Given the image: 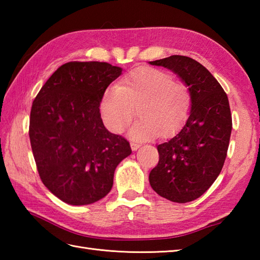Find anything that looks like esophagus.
<instances>
[{"label":"esophagus","mask_w":260,"mask_h":260,"mask_svg":"<svg viewBox=\"0 0 260 260\" xmlns=\"http://www.w3.org/2000/svg\"><path fill=\"white\" fill-rule=\"evenodd\" d=\"M140 146H141L140 143H137V142H131V147H132V150H133V151H136L137 148H140Z\"/></svg>","instance_id":"obj_1"}]
</instances>
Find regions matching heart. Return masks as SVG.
I'll return each instance as SVG.
<instances>
[{
	"label": "heart",
	"instance_id": "b5f03b06",
	"mask_svg": "<svg viewBox=\"0 0 260 260\" xmlns=\"http://www.w3.org/2000/svg\"><path fill=\"white\" fill-rule=\"evenodd\" d=\"M192 107V93L184 82L173 80L170 73L143 67L121 78L117 87L103 92L99 104L105 126L114 134H121L134 118L140 120L131 136L147 140L158 134H173L183 125Z\"/></svg>",
	"mask_w": 260,
	"mask_h": 260
}]
</instances>
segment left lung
<instances>
[{
	"label": "left lung",
	"mask_w": 260,
	"mask_h": 260,
	"mask_svg": "<svg viewBox=\"0 0 260 260\" xmlns=\"http://www.w3.org/2000/svg\"><path fill=\"white\" fill-rule=\"evenodd\" d=\"M174 71L190 88L192 107L185 125L157 145L159 159L148 179L152 189L170 201L201 197L218 178L227 156L233 118L227 93L209 70L185 56L150 62Z\"/></svg>",
	"instance_id": "1"
}]
</instances>
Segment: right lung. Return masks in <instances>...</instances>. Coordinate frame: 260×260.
I'll return each instance as SVG.
<instances>
[{"label": "right lung", "instance_id": "right-lung-1", "mask_svg": "<svg viewBox=\"0 0 260 260\" xmlns=\"http://www.w3.org/2000/svg\"><path fill=\"white\" fill-rule=\"evenodd\" d=\"M123 69L107 62L59 67L32 103L29 136L42 183L60 200L85 206L112 190L117 165L132 153L103 124L99 104Z\"/></svg>", "mask_w": 260, "mask_h": 260}]
</instances>
